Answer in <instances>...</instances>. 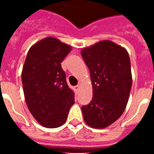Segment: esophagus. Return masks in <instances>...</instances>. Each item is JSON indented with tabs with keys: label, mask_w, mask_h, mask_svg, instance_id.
<instances>
[{
	"label": "esophagus",
	"mask_w": 154,
	"mask_h": 154,
	"mask_svg": "<svg viewBox=\"0 0 154 154\" xmlns=\"http://www.w3.org/2000/svg\"><path fill=\"white\" fill-rule=\"evenodd\" d=\"M80 88H81V86H80L79 85H76V86L74 87V89H75V90H76V92L79 91Z\"/></svg>",
	"instance_id": "1"
}]
</instances>
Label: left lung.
Masks as SVG:
<instances>
[{
  "mask_svg": "<svg viewBox=\"0 0 154 154\" xmlns=\"http://www.w3.org/2000/svg\"><path fill=\"white\" fill-rule=\"evenodd\" d=\"M90 71L93 98L82 107L85 123L104 129L119 118L125 109L132 87L130 59L127 50L105 40L81 51Z\"/></svg>",
  "mask_w": 154,
  "mask_h": 154,
  "instance_id": "left-lung-1",
  "label": "left lung"
}]
</instances>
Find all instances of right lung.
Returning <instances> with one entry per match:
<instances>
[{
  "mask_svg": "<svg viewBox=\"0 0 154 154\" xmlns=\"http://www.w3.org/2000/svg\"><path fill=\"white\" fill-rule=\"evenodd\" d=\"M71 46L49 37L28 52L21 72L23 90L29 112L46 128L61 126L74 104V93L68 86L63 60Z\"/></svg>",
  "mask_w": 154,
  "mask_h": 154,
  "instance_id": "right-lung-1",
  "label": "right lung"
}]
</instances>
